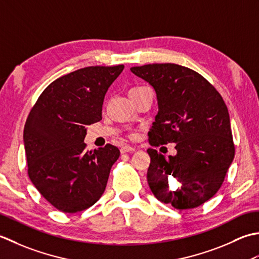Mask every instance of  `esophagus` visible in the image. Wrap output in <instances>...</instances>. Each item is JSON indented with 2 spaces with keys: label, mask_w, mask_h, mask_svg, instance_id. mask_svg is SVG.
Segmentation results:
<instances>
[{
  "label": "esophagus",
  "mask_w": 259,
  "mask_h": 259,
  "mask_svg": "<svg viewBox=\"0 0 259 259\" xmlns=\"http://www.w3.org/2000/svg\"><path fill=\"white\" fill-rule=\"evenodd\" d=\"M135 149L133 146H130V145H124L120 147V153H127V152H134Z\"/></svg>",
  "instance_id": "1"
}]
</instances>
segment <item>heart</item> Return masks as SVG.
Returning <instances> with one entry per match:
<instances>
[{"label": "heart", "instance_id": "heart-1", "mask_svg": "<svg viewBox=\"0 0 259 259\" xmlns=\"http://www.w3.org/2000/svg\"><path fill=\"white\" fill-rule=\"evenodd\" d=\"M139 88H141V87H133L131 89V91H135V89H139Z\"/></svg>", "mask_w": 259, "mask_h": 259}]
</instances>
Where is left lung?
Wrapping results in <instances>:
<instances>
[{
  "mask_svg": "<svg viewBox=\"0 0 259 259\" xmlns=\"http://www.w3.org/2000/svg\"><path fill=\"white\" fill-rule=\"evenodd\" d=\"M131 70L156 92L159 113L149 132L150 144L176 143L177 155L167 159L147 150L152 192L178 210L197 208L218 192L234 160L228 108L217 89L190 68L152 63ZM172 180L179 184L177 190H170Z\"/></svg>",
  "mask_w": 259,
  "mask_h": 259,
  "instance_id": "left-lung-1",
  "label": "left lung"
}]
</instances>
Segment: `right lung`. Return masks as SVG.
<instances>
[{
  "mask_svg": "<svg viewBox=\"0 0 259 259\" xmlns=\"http://www.w3.org/2000/svg\"><path fill=\"white\" fill-rule=\"evenodd\" d=\"M124 69L92 66L52 81L31 108L23 139L31 182L65 213L82 211L105 191L119 150L106 144L87 150L86 125L102 119L105 94Z\"/></svg>",
  "mask_w": 259,
  "mask_h": 259,
  "instance_id": "add662e5",
  "label": "right lung"
}]
</instances>
